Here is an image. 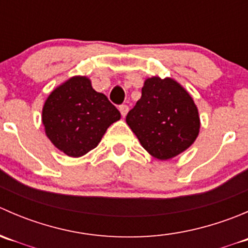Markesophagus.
<instances>
[{
  "label": "esophagus",
  "instance_id": "1",
  "mask_svg": "<svg viewBox=\"0 0 248 248\" xmlns=\"http://www.w3.org/2000/svg\"><path fill=\"white\" fill-rule=\"evenodd\" d=\"M128 110H129V107L127 106V104H122V106H120V112H121V115L124 117L126 116L127 112H128Z\"/></svg>",
  "mask_w": 248,
  "mask_h": 248
}]
</instances>
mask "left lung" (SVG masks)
I'll use <instances>...</instances> for the list:
<instances>
[{
	"label": "left lung",
	"mask_w": 248,
	"mask_h": 248,
	"mask_svg": "<svg viewBox=\"0 0 248 248\" xmlns=\"http://www.w3.org/2000/svg\"><path fill=\"white\" fill-rule=\"evenodd\" d=\"M126 121L140 144L158 159L188 149L199 133L198 109L188 92L170 78H150Z\"/></svg>",
	"instance_id": "1"
}]
</instances>
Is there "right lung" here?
I'll list each match as a JSON object with an SVG mask.
<instances>
[{
    "label": "right lung",
    "mask_w": 248,
    "mask_h": 248,
    "mask_svg": "<svg viewBox=\"0 0 248 248\" xmlns=\"http://www.w3.org/2000/svg\"><path fill=\"white\" fill-rule=\"evenodd\" d=\"M121 115L96 92L86 77H74L55 89L43 107V124L52 144L71 157H80L98 145L108 127Z\"/></svg>",
    "instance_id": "right-lung-1"
}]
</instances>
